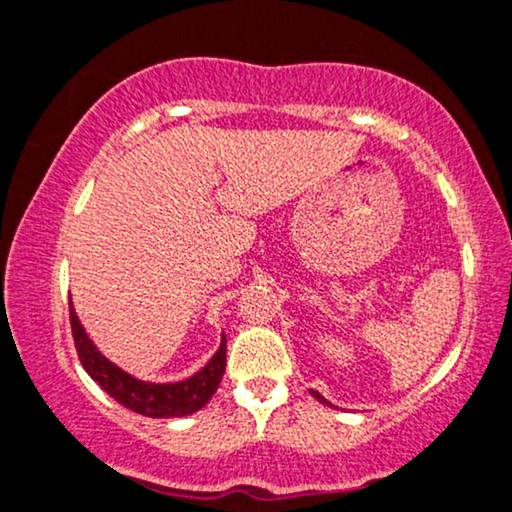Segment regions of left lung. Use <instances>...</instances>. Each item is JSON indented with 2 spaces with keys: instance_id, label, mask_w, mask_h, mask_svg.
<instances>
[{
  "instance_id": "left-lung-1",
  "label": "left lung",
  "mask_w": 512,
  "mask_h": 512,
  "mask_svg": "<svg viewBox=\"0 0 512 512\" xmlns=\"http://www.w3.org/2000/svg\"><path fill=\"white\" fill-rule=\"evenodd\" d=\"M311 395H314V398H316L318 402H326V405H330V402H328L326 398H323V395H318V393H316V390H311Z\"/></svg>"
}]
</instances>
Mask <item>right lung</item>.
<instances>
[{
  "label": "right lung",
  "instance_id": "right-lung-1",
  "mask_svg": "<svg viewBox=\"0 0 512 512\" xmlns=\"http://www.w3.org/2000/svg\"><path fill=\"white\" fill-rule=\"evenodd\" d=\"M69 316H71V335H74V345L81 359L83 369L88 371L98 386L105 390L107 395H112L119 405L129 407L143 417L153 419H165V417H186V414H194L201 410L206 402L213 398V393L218 390L222 374H225L227 364V340L222 335L220 350L213 354V359L203 366L198 374H194L186 381L179 383H146L138 381V378L129 376L126 371L107 362L102 354L95 350V345L78 323V316L71 306L69 299Z\"/></svg>",
  "mask_w": 512,
  "mask_h": 512
}]
</instances>
